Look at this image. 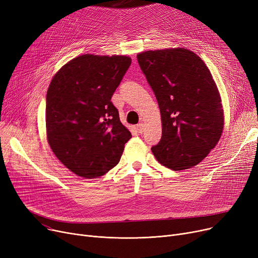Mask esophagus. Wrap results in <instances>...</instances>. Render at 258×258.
Instances as JSON below:
<instances>
[{
  "label": "esophagus",
  "instance_id": "34e87169",
  "mask_svg": "<svg viewBox=\"0 0 258 258\" xmlns=\"http://www.w3.org/2000/svg\"><path fill=\"white\" fill-rule=\"evenodd\" d=\"M137 131H138V133H140V134H142L143 132H144V123H139L138 125H137Z\"/></svg>",
  "mask_w": 258,
  "mask_h": 258
}]
</instances>
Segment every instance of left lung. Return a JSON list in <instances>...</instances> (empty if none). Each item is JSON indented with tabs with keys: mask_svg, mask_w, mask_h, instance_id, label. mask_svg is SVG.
Segmentation results:
<instances>
[{
	"mask_svg": "<svg viewBox=\"0 0 258 258\" xmlns=\"http://www.w3.org/2000/svg\"><path fill=\"white\" fill-rule=\"evenodd\" d=\"M137 59L161 113L162 137L152 147L154 156L172 170L196 166L224 128L222 99L209 69L184 48L146 51Z\"/></svg>",
	"mask_w": 258,
	"mask_h": 258,
	"instance_id": "1",
	"label": "left lung"
}]
</instances>
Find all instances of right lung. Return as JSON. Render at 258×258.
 Here are the masks:
<instances>
[{"mask_svg": "<svg viewBox=\"0 0 258 258\" xmlns=\"http://www.w3.org/2000/svg\"><path fill=\"white\" fill-rule=\"evenodd\" d=\"M131 62L124 55L84 54L51 80L47 139L54 155L79 177L98 178L115 167L132 138L111 101Z\"/></svg>", "mask_w": 258, "mask_h": 258, "instance_id": "add662e5", "label": "right lung"}]
</instances>
